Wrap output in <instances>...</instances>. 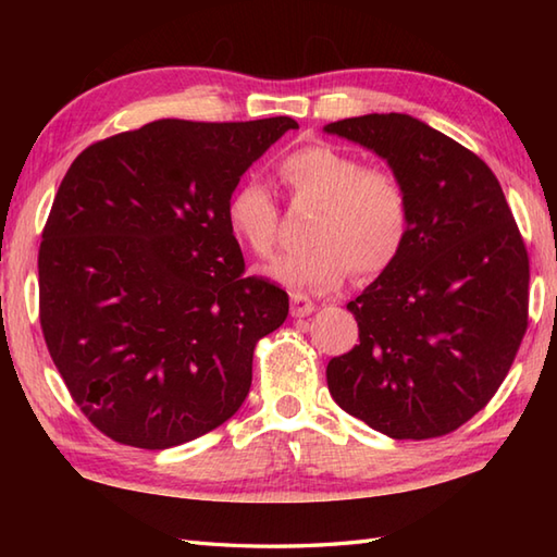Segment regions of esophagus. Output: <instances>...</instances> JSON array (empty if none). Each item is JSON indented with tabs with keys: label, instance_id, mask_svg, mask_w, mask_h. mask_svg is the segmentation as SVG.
<instances>
[{
	"label": "esophagus",
	"instance_id": "34e87169",
	"mask_svg": "<svg viewBox=\"0 0 557 557\" xmlns=\"http://www.w3.org/2000/svg\"><path fill=\"white\" fill-rule=\"evenodd\" d=\"M315 311V304L306 299L304 294H292V315L294 318H306Z\"/></svg>",
	"mask_w": 557,
	"mask_h": 557
}]
</instances>
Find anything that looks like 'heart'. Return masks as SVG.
Here are the masks:
<instances>
[{
    "label": "heart",
    "mask_w": 557,
    "mask_h": 557,
    "mask_svg": "<svg viewBox=\"0 0 557 557\" xmlns=\"http://www.w3.org/2000/svg\"><path fill=\"white\" fill-rule=\"evenodd\" d=\"M294 203H315L311 248L277 258L265 268L272 280L297 292L337 289L354 268L375 277L395 263L407 244L411 208L395 172L363 168L347 150L309 144L277 162ZM227 230L258 258L272 256L280 236V208L263 184L246 182L230 196Z\"/></svg>",
    "instance_id": "b5f03b06"
}]
</instances>
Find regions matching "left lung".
<instances>
[{
    "mask_svg": "<svg viewBox=\"0 0 557 557\" xmlns=\"http://www.w3.org/2000/svg\"><path fill=\"white\" fill-rule=\"evenodd\" d=\"M407 188L401 253L357 299L359 345L327 363L337 405L395 441L453 433L498 393L527 333L529 256L491 168L409 114L325 126Z\"/></svg>",
    "mask_w": 557,
    "mask_h": 557,
    "instance_id": "obj_1",
    "label": "left lung"
}]
</instances>
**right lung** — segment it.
Listing matches in <instances>:
<instances>
[{"label":"right lung","mask_w":557,"mask_h":557,"mask_svg":"<svg viewBox=\"0 0 557 557\" xmlns=\"http://www.w3.org/2000/svg\"><path fill=\"white\" fill-rule=\"evenodd\" d=\"M289 128L158 120L88 146L59 184L40 325L71 397L112 441L168 449L244 405L256 342L285 323L289 297L244 275L224 208Z\"/></svg>","instance_id":"obj_1"}]
</instances>
